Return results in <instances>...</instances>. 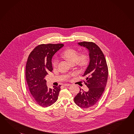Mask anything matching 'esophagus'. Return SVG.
Here are the masks:
<instances>
[{
    "instance_id": "esophagus-1",
    "label": "esophagus",
    "mask_w": 134,
    "mask_h": 134,
    "mask_svg": "<svg viewBox=\"0 0 134 134\" xmlns=\"http://www.w3.org/2000/svg\"><path fill=\"white\" fill-rule=\"evenodd\" d=\"M71 85L70 84V83H65V84H64V86H71Z\"/></svg>"
}]
</instances>
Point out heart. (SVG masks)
Returning a JSON list of instances; mask_svg holds the SVG:
<instances>
[{"label":"heart","instance_id":"heart-1","mask_svg":"<svg viewBox=\"0 0 134 134\" xmlns=\"http://www.w3.org/2000/svg\"><path fill=\"white\" fill-rule=\"evenodd\" d=\"M62 55L70 63L74 64L76 62L78 65L81 67H83L86 65L88 60V56L87 54L82 53L79 56L77 51L72 48L66 49L63 52ZM58 63V60H54L53 63L54 67H56Z\"/></svg>","mask_w":134,"mask_h":134}]
</instances>
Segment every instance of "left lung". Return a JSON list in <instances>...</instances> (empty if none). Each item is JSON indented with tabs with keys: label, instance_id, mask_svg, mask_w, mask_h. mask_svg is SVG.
Here are the masks:
<instances>
[{
	"label": "left lung",
	"instance_id": "1",
	"mask_svg": "<svg viewBox=\"0 0 134 134\" xmlns=\"http://www.w3.org/2000/svg\"><path fill=\"white\" fill-rule=\"evenodd\" d=\"M78 45L89 51V65L83 75L86 77L85 83L89 90L81 92V89L74 101L78 106L86 109L93 106L100 98L107 84L108 69L104 54L98 45L86 41L79 42Z\"/></svg>",
	"mask_w": 134,
	"mask_h": 134
}]
</instances>
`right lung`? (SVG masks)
<instances>
[{
  "instance_id": "right-lung-1",
  "label": "right lung",
  "mask_w": 134,
  "mask_h": 134,
  "mask_svg": "<svg viewBox=\"0 0 134 134\" xmlns=\"http://www.w3.org/2000/svg\"><path fill=\"white\" fill-rule=\"evenodd\" d=\"M63 46V44L38 45L28 58L25 70L27 85L34 100L41 107L50 106L58 98L61 86L48 88L45 77L53 70L52 57Z\"/></svg>"
}]
</instances>
